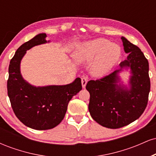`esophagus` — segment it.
<instances>
[{"mask_svg":"<svg viewBox=\"0 0 156 156\" xmlns=\"http://www.w3.org/2000/svg\"><path fill=\"white\" fill-rule=\"evenodd\" d=\"M87 81H88V77L87 76H82L81 78V83H82V87L83 88H85L86 85H87Z\"/></svg>","mask_w":156,"mask_h":156,"instance_id":"34e87169","label":"esophagus"}]
</instances>
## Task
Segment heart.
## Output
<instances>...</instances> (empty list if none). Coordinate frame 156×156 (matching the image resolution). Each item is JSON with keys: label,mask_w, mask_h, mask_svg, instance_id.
I'll return each instance as SVG.
<instances>
[{"label": "heart", "mask_w": 156, "mask_h": 156, "mask_svg": "<svg viewBox=\"0 0 156 156\" xmlns=\"http://www.w3.org/2000/svg\"><path fill=\"white\" fill-rule=\"evenodd\" d=\"M121 56L119 45L105 39L99 38L80 44L75 53V58L80 62L94 61L91 72L94 76H104L116 65Z\"/></svg>", "instance_id": "heart-1"}]
</instances>
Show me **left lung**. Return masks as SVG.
<instances>
[{
	"label": "left lung",
	"mask_w": 156,
	"mask_h": 156,
	"mask_svg": "<svg viewBox=\"0 0 156 156\" xmlns=\"http://www.w3.org/2000/svg\"><path fill=\"white\" fill-rule=\"evenodd\" d=\"M124 51L129 53L119 64V69L108 76L88 81L86 89L90 94L89 111L92 119L102 126L117 129L140 117L145 110L150 90L149 63L135 44L121 37ZM131 69L129 87L121 83L119 73Z\"/></svg>",
	"instance_id": "left-lung-1"
}]
</instances>
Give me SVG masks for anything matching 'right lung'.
Instances as JSON below:
<instances>
[{"mask_svg": "<svg viewBox=\"0 0 156 156\" xmlns=\"http://www.w3.org/2000/svg\"><path fill=\"white\" fill-rule=\"evenodd\" d=\"M46 37V34H39L23 44L9 67L7 91L12 108L21 122L35 130H48L57 126L65 116L69 101L82 89L80 78L67 85L37 87L23 79L20 73L23 57L31 48L49 42Z\"/></svg>", "mask_w": 156, "mask_h": 156, "instance_id": "add662e5", "label": "right lung"}]
</instances>
